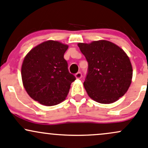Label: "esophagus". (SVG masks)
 Listing matches in <instances>:
<instances>
[{
	"instance_id": "1",
	"label": "esophagus",
	"mask_w": 148,
	"mask_h": 148,
	"mask_svg": "<svg viewBox=\"0 0 148 148\" xmlns=\"http://www.w3.org/2000/svg\"><path fill=\"white\" fill-rule=\"evenodd\" d=\"M75 77L77 78V79H81V78L82 77V74L81 72H77V74H75Z\"/></svg>"
}]
</instances>
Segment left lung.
<instances>
[{"instance_id":"8db88e82","label":"left lung","mask_w":148,"mask_h":148,"mask_svg":"<svg viewBox=\"0 0 148 148\" xmlns=\"http://www.w3.org/2000/svg\"><path fill=\"white\" fill-rule=\"evenodd\" d=\"M78 46L88 64L84 86L89 97L102 104L119 100L129 89L133 76L126 53L105 40L79 43Z\"/></svg>"}]
</instances>
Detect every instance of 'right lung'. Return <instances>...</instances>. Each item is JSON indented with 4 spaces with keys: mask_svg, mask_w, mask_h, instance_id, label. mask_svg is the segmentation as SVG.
<instances>
[{
    "mask_svg": "<svg viewBox=\"0 0 148 148\" xmlns=\"http://www.w3.org/2000/svg\"><path fill=\"white\" fill-rule=\"evenodd\" d=\"M67 48L60 42L47 40L24 58L21 71L24 87L31 98L42 105L53 106L62 102L75 81L64 58Z\"/></svg>",
    "mask_w": 148,
    "mask_h": 148,
    "instance_id": "right-lung-1",
    "label": "right lung"
}]
</instances>
